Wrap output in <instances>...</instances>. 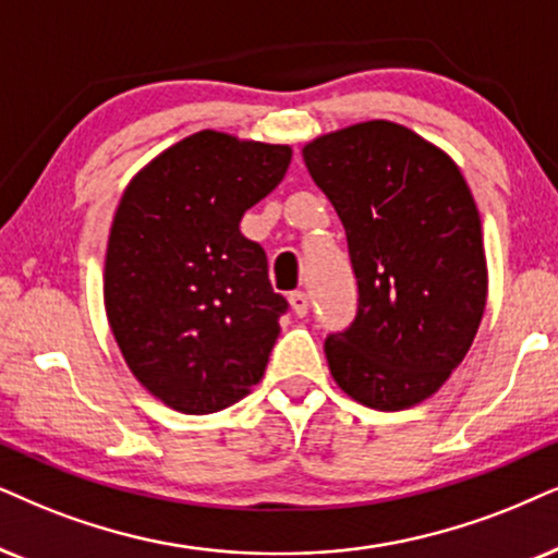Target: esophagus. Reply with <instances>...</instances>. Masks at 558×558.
<instances>
[{
  "mask_svg": "<svg viewBox=\"0 0 558 558\" xmlns=\"http://www.w3.org/2000/svg\"><path fill=\"white\" fill-rule=\"evenodd\" d=\"M288 301H291V308L295 316H306L308 314V293L303 291H295L288 295Z\"/></svg>",
  "mask_w": 558,
  "mask_h": 558,
  "instance_id": "esophagus-1",
  "label": "esophagus"
}]
</instances>
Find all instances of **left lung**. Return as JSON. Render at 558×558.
Returning a JSON list of instances; mask_svg holds the SVG:
<instances>
[{
    "instance_id": "8db88e82",
    "label": "left lung",
    "mask_w": 558,
    "mask_h": 558,
    "mask_svg": "<svg viewBox=\"0 0 558 558\" xmlns=\"http://www.w3.org/2000/svg\"><path fill=\"white\" fill-rule=\"evenodd\" d=\"M340 216L357 316L331 335L329 373L350 399L399 412L461 365L486 308L482 218L461 169L393 121L324 133L301 149Z\"/></svg>"
}]
</instances>
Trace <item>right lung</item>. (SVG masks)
<instances>
[{"instance_id": "obj_1", "label": "right lung", "mask_w": 558, "mask_h": 558, "mask_svg": "<svg viewBox=\"0 0 558 558\" xmlns=\"http://www.w3.org/2000/svg\"><path fill=\"white\" fill-rule=\"evenodd\" d=\"M291 157L286 144L206 129L123 190L105 252V314L125 365L169 409L218 412L265 376L288 303L239 223Z\"/></svg>"}]
</instances>
